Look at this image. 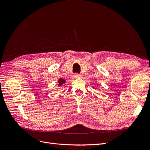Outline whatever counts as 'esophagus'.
Wrapping results in <instances>:
<instances>
[{
  "label": "esophagus",
  "instance_id": "34e87169",
  "mask_svg": "<svg viewBox=\"0 0 150 150\" xmlns=\"http://www.w3.org/2000/svg\"><path fill=\"white\" fill-rule=\"evenodd\" d=\"M81 76L80 74H75L74 75H73V77H72V78L78 79V78H81Z\"/></svg>",
  "mask_w": 150,
  "mask_h": 150
}]
</instances>
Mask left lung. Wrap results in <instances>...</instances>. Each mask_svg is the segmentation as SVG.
Returning <instances> with one entry per match:
<instances>
[{"label":"left lung","instance_id":"1","mask_svg":"<svg viewBox=\"0 0 150 150\" xmlns=\"http://www.w3.org/2000/svg\"><path fill=\"white\" fill-rule=\"evenodd\" d=\"M94 83L95 84H96V83H97V81H95ZM97 85H98V84H97ZM93 89H95V86H93Z\"/></svg>","mask_w":150,"mask_h":150}]
</instances>
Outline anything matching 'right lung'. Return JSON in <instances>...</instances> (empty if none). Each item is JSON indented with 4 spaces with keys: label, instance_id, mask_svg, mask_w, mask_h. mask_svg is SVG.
Wrapping results in <instances>:
<instances>
[{
    "label": "right lung",
    "instance_id": "obj_1",
    "mask_svg": "<svg viewBox=\"0 0 150 150\" xmlns=\"http://www.w3.org/2000/svg\"><path fill=\"white\" fill-rule=\"evenodd\" d=\"M66 83V81L64 79L62 78H59L57 80V85L59 87H61L64 84Z\"/></svg>",
    "mask_w": 150,
    "mask_h": 150
}]
</instances>
